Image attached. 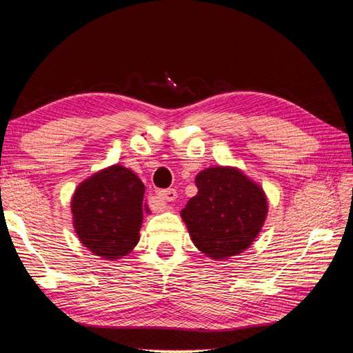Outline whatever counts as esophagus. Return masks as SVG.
I'll return each mask as SVG.
<instances>
[{"instance_id": "34e87169", "label": "esophagus", "mask_w": 353, "mask_h": 353, "mask_svg": "<svg viewBox=\"0 0 353 353\" xmlns=\"http://www.w3.org/2000/svg\"><path fill=\"white\" fill-rule=\"evenodd\" d=\"M157 197L163 200V202H174V200L177 199V192H176V190H172V188L162 190V191L157 192Z\"/></svg>"}]
</instances>
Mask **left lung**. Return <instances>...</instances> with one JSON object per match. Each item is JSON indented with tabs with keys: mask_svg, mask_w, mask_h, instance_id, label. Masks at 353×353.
<instances>
[{
	"mask_svg": "<svg viewBox=\"0 0 353 353\" xmlns=\"http://www.w3.org/2000/svg\"><path fill=\"white\" fill-rule=\"evenodd\" d=\"M197 194L182 210L194 245L212 259L250 248L268 212L265 192L239 170L214 167L196 177Z\"/></svg>",
	"mask_w": 353,
	"mask_h": 353,
	"instance_id": "obj_1",
	"label": "left lung"
}]
</instances>
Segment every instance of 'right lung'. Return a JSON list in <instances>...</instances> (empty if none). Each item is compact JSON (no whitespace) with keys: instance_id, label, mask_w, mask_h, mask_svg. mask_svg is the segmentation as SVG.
Returning <instances> with one entry per match:
<instances>
[{"instance_id":"1","label":"right lung","mask_w":353,"mask_h":353,"mask_svg":"<svg viewBox=\"0 0 353 353\" xmlns=\"http://www.w3.org/2000/svg\"><path fill=\"white\" fill-rule=\"evenodd\" d=\"M145 186L133 171L114 165L87 179L72 200L74 230L94 255L114 260L139 241Z\"/></svg>"}]
</instances>
